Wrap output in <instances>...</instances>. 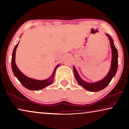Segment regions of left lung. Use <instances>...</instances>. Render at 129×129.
I'll list each match as a JSON object with an SVG mask.
<instances>
[{
  "instance_id": "obj_1",
  "label": "left lung",
  "mask_w": 129,
  "mask_h": 129,
  "mask_svg": "<svg viewBox=\"0 0 129 129\" xmlns=\"http://www.w3.org/2000/svg\"><path fill=\"white\" fill-rule=\"evenodd\" d=\"M109 40L110 41V47L112 49V62L110 69L109 71L108 75L105 77L102 80L98 81V82L95 83H88L85 82L82 79V78L79 77L78 73L77 71L76 70L75 67H74V72L75 75L76 80L81 86L84 88L85 89L90 92H98L103 89L109 85L112 78L115 75L117 72V67H118V54H117V50L116 47L114 46L113 41L111 37L109 35L106 34Z\"/></svg>"
}]
</instances>
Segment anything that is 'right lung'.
Masks as SVG:
<instances>
[{
	"instance_id": "1",
	"label": "right lung",
	"mask_w": 129,
	"mask_h": 129,
	"mask_svg": "<svg viewBox=\"0 0 129 129\" xmlns=\"http://www.w3.org/2000/svg\"><path fill=\"white\" fill-rule=\"evenodd\" d=\"M19 42L14 47L13 51L12 53V69L14 75L15 77L18 79V80L21 82L23 86L25 88L28 89L29 90H39L44 88L45 87L48 86L51 83L53 82L54 77L55 75V70L59 66V64L57 65L54 69L53 72H52V75H51L50 77H49L48 79H45V80H37V79H34L30 78L27 77V76L24 75L19 69L17 68V65L15 62V55H16V48L18 46Z\"/></svg>"
}]
</instances>
